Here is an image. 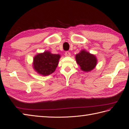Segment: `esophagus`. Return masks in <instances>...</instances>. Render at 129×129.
I'll list each match as a JSON object with an SVG mask.
<instances>
[{"instance_id":"obj_1","label":"esophagus","mask_w":129,"mask_h":129,"mask_svg":"<svg viewBox=\"0 0 129 129\" xmlns=\"http://www.w3.org/2000/svg\"><path fill=\"white\" fill-rule=\"evenodd\" d=\"M65 55L66 56H70L71 54H70V52L69 51H66L65 53Z\"/></svg>"}]
</instances>
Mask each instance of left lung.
<instances>
[{"label": "left lung", "instance_id": "8db88e82", "mask_svg": "<svg viewBox=\"0 0 129 129\" xmlns=\"http://www.w3.org/2000/svg\"><path fill=\"white\" fill-rule=\"evenodd\" d=\"M76 61L84 72H89L94 69L97 64V59L94 55L82 50L76 55Z\"/></svg>", "mask_w": 129, "mask_h": 129}]
</instances>
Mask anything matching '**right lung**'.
Segmentation results:
<instances>
[{
    "label": "right lung",
    "mask_w": 129,
    "mask_h": 129,
    "mask_svg": "<svg viewBox=\"0 0 129 129\" xmlns=\"http://www.w3.org/2000/svg\"><path fill=\"white\" fill-rule=\"evenodd\" d=\"M60 57V55L52 54L49 51L37 54L34 59V69L44 76L51 74L56 69Z\"/></svg>",
    "instance_id": "right-lung-1"
}]
</instances>
